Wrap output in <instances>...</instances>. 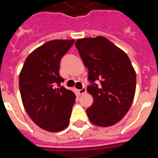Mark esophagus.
Returning a JSON list of instances; mask_svg holds the SVG:
<instances>
[{
  "label": "esophagus",
  "instance_id": "34e87169",
  "mask_svg": "<svg viewBox=\"0 0 158 158\" xmlns=\"http://www.w3.org/2000/svg\"><path fill=\"white\" fill-rule=\"evenodd\" d=\"M78 92H79V95L84 94L86 93V89H85V88H83L82 89H79V90H78Z\"/></svg>",
  "mask_w": 158,
  "mask_h": 158
}]
</instances>
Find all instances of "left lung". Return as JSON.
I'll use <instances>...</instances> for the list:
<instances>
[{"mask_svg": "<svg viewBox=\"0 0 158 158\" xmlns=\"http://www.w3.org/2000/svg\"><path fill=\"white\" fill-rule=\"evenodd\" d=\"M75 46L92 83L87 88L94 98L86 110L90 122L99 127L116 124L129 110L135 95L136 72L129 58L103 36L78 39Z\"/></svg>", "mask_w": 158, "mask_h": 158, "instance_id": "1", "label": "left lung"}]
</instances>
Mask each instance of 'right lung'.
<instances>
[{
	"mask_svg": "<svg viewBox=\"0 0 158 158\" xmlns=\"http://www.w3.org/2000/svg\"><path fill=\"white\" fill-rule=\"evenodd\" d=\"M74 40H50L28 55L19 76L21 100L31 120L48 132H60L69 124L76 96L60 86V60Z\"/></svg>",
	"mask_w": 158,
	"mask_h": 158,
	"instance_id": "1",
	"label": "right lung"
}]
</instances>
